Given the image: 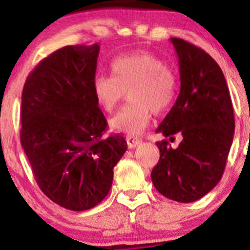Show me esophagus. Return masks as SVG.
I'll return each instance as SVG.
<instances>
[{"label": "esophagus", "instance_id": "34e87169", "mask_svg": "<svg viewBox=\"0 0 250 250\" xmlns=\"http://www.w3.org/2000/svg\"><path fill=\"white\" fill-rule=\"evenodd\" d=\"M125 140H127V145L129 148H134L135 146H138L141 143L139 138L132 137V135H128V137L125 138Z\"/></svg>", "mask_w": 250, "mask_h": 250}]
</instances>
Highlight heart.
Returning <instances> with one entry per match:
<instances>
[{
    "label": "heart",
    "mask_w": 250,
    "mask_h": 250,
    "mask_svg": "<svg viewBox=\"0 0 250 250\" xmlns=\"http://www.w3.org/2000/svg\"><path fill=\"white\" fill-rule=\"evenodd\" d=\"M112 75H99L93 82L98 104L106 112L117 107L129 94L130 104L110 120L113 130L138 135L150 123L152 112H166L175 102L178 77L165 62L150 52H134L116 58L111 64Z\"/></svg>",
    "instance_id": "obj_1"
}]
</instances>
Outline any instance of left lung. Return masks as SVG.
Listing matches in <instances>:
<instances>
[{"label":"left lung","mask_w":250,"mask_h":250,"mask_svg":"<svg viewBox=\"0 0 250 250\" xmlns=\"http://www.w3.org/2000/svg\"><path fill=\"white\" fill-rule=\"evenodd\" d=\"M179 59L180 93L156 132L169 140L180 134L176 148L158 141L160 160L151 173L156 190L169 200L190 203L220 181L234 133L233 107L218 62L201 48L170 39Z\"/></svg>","instance_id":"1"}]
</instances>
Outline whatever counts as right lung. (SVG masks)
<instances>
[{"label": "right lung", "instance_id": "right-lung-1", "mask_svg": "<svg viewBox=\"0 0 250 250\" xmlns=\"http://www.w3.org/2000/svg\"><path fill=\"white\" fill-rule=\"evenodd\" d=\"M100 46H66L39 62L21 95L20 143L35 179L53 202L87 210L109 193L113 167L127 150L93 92Z\"/></svg>", "mask_w": 250, "mask_h": 250}]
</instances>
